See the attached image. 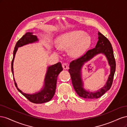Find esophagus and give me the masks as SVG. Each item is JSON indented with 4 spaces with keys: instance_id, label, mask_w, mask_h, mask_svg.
<instances>
[{
    "instance_id": "obj_1",
    "label": "esophagus",
    "mask_w": 127,
    "mask_h": 127,
    "mask_svg": "<svg viewBox=\"0 0 127 127\" xmlns=\"http://www.w3.org/2000/svg\"><path fill=\"white\" fill-rule=\"evenodd\" d=\"M62 66L64 68V69H67L68 68V64L67 63H64L62 64Z\"/></svg>"
}]
</instances>
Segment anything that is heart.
I'll list each match as a JSON object with an SVG mask.
<instances>
[{"instance_id":"1","label":"heart","mask_w":127,"mask_h":127,"mask_svg":"<svg viewBox=\"0 0 127 127\" xmlns=\"http://www.w3.org/2000/svg\"><path fill=\"white\" fill-rule=\"evenodd\" d=\"M59 47L62 49L69 48V54L73 57L83 55L92 43L91 36L80 30L72 31L60 35L57 40Z\"/></svg>"}]
</instances>
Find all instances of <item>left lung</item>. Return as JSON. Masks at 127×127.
Masks as SVG:
<instances>
[{"instance_id": "8db88e82", "label": "left lung", "mask_w": 127, "mask_h": 127, "mask_svg": "<svg viewBox=\"0 0 127 127\" xmlns=\"http://www.w3.org/2000/svg\"><path fill=\"white\" fill-rule=\"evenodd\" d=\"M98 41L95 47L88 50L85 55L70 63L69 72L70 73L72 83L76 92L80 97L85 98H97L110 89L113 82L116 71V61L113 55L112 45L107 38L100 32H98ZM102 53L107 58L110 67V74L105 86L96 92H91L83 87L81 69L84 64L95 55Z\"/></svg>"}]
</instances>
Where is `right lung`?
<instances>
[{
	"instance_id": "obj_1",
	"label": "right lung",
	"mask_w": 127,
	"mask_h": 127,
	"mask_svg": "<svg viewBox=\"0 0 127 127\" xmlns=\"http://www.w3.org/2000/svg\"><path fill=\"white\" fill-rule=\"evenodd\" d=\"M38 41H39V39H37L36 35H33V33L27 32L17 42L14 48L13 58L11 61V72L13 73V63L15 56L18 48L30 43H35ZM63 70V68L60 63H58L52 66H48L44 80L43 86L42 87L40 91L36 92L35 93L27 94L23 92L18 88L17 84L15 80L14 77L13 76L15 85L17 87V90L26 98H28L30 102L36 104H41L50 101L55 95L56 89L57 77Z\"/></svg>"
}]
</instances>
